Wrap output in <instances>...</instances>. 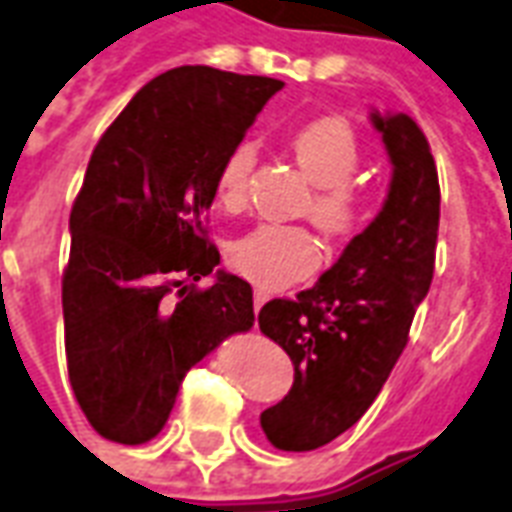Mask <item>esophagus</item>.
Segmentation results:
<instances>
[{"label":"esophagus","mask_w":512,"mask_h":512,"mask_svg":"<svg viewBox=\"0 0 512 512\" xmlns=\"http://www.w3.org/2000/svg\"><path fill=\"white\" fill-rule=\"evenodd\" d=\"M268 298H271V292L263 290V287H257V290H255V311H260V308L268 303Z\"/></svg>","instance_id":"obj_1"}]
</instances>
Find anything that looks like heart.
Listing matches in <instances>:
<instances>
[{"instance_id": "b5f03b06", "label": "heart", "mask_w": 512, "mask_h": 512, "mask_svg": "<svg viewBox=\"0 0 512 512\" xmlns=\"http://www.w3.org/2000/svg\"><path fill=\"white\" fill-rule=\"evenodd\" d=\"M292 152L300 171L314 185L308 217L330 239L357 233L368 212V195L354 179L362 161L360 139L343 117L308 120L292 136ZM255 142H239L217 171V201L236 212L247 201L249 174L255 169ZM230 265L260 287L298 282L319 265V247L303 228L260 225L230 247Z\"/></svg>"}]
</instances>
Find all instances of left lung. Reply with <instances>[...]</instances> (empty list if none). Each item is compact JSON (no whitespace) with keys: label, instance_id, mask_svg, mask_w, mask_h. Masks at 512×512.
Wrapping results in <instances>:
<instances>
[{"label":"left lung","instance_id":"8db88e82","mask_svg":"<svg viewBox=\"0 0 512 512\" xmlns=\"http://www.w3.org/2000/svg\"><path fill=\"white\" fill-rule=\"evenodd\" d=\"M370 120L392 161L381 212L311 290L268 300L257 317L295 365L282 403L260 413L265 438L282 451L327 446L362 419L432 284L440 185L427 136L403 112H370Z\"/></svg>","mask_w":512,"mask_h":512}]
</instances>
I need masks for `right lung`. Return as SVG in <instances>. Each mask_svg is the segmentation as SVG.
Here are the masks:
<instances>
[{"mask_svg":"<svg viewBox=\"0 0 512 512\" xmlns=\"http://www.w3.org/2000/svg\"><path fill=\"white\" fill-rule=\"evenodd\" d=\"M282 80L177 66L144 85L96 144L69 214L61 282L66 368L101 438L147 443L179 384L255 322L252 287L206 233L217 171Z\"/></svg>","mask_w":512,"mask_h":512,"instance_id":"1","label":"right lung"}]
</instances>
